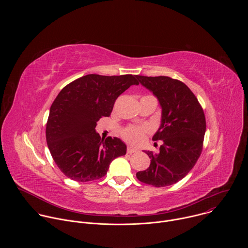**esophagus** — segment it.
<instances>
[{
  "instance_id": "obj_1",
  "label": "esophagus",
  "mask_w": 248,
  "mask_h": 248,
  "mask_svg": "<svg viewBox=\"0 0 248 248\" xmlns=\"http://www.w3.org/2000/svg\"><path fill=\"white\" fill-rule=\"evenodd\" d=\"M126 151H127V153H128V154H132V153H135V152H137V149H136V148H134V147L128 146Z\"/></svg>"
}]
</instances>
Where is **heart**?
<instances>
[{"label":"heart","mask_w":248,"mask_h":248,"mask_svg":"<svg viewBox=\"0 0 248 248\" xmlns=\"http://www.w3.org/2000/svg\"><path fill=\"white\" fill-rule=\"evenodd\" d=\"M145 132H146V128L129 125L123 129L122 135H123L124 139L125 141H127V142H129L131 144L138 145V144H141L143 142Z\"/></svg>","instance_id":"heart-1"}]
</instances>
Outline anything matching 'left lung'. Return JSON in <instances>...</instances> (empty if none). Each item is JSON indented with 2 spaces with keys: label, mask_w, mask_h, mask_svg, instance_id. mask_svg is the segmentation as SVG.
Segmentation results:
<instances>
[{
  "label": "left lung",
  "mask_w": 248,
  "mask_h": 248,
  "mask_svg": "<svg viewBox=\"0 0 248 248\" xmlns=\"http://www.w3.org/2000/svg\"><path fill=\"white\" fill-rule=\"evenodd\" d=\"M137 79L159 100L161 125L153 140H162L158 153L145 151L151 159L148 169L136 172L146 185L164 187L178 183L194 167L203 148L205 115L192 91L169 77L137 76Z\"/></svg>",
  "instance_id": "8db88e82"
}]
</instances>
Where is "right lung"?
Here are the masks:
<instances>
[{
	"instance_id": "obj_1",
	"label": "right lung",
	"mask_w": 248,
	"mask_h": 248,
	"mask_svg": "<svg viewBox=\"0 0 248 248\" xmlns=\"http://www.w3.org/2000/svg\"><path fill=\"white\" fill-rule=\"evenodd\" d=\"M137 76L87 75L64 86L53 102L46 125V140L51 155L68 179L86 183L107 173L111 162L126 153L120 138L101 139L95 127L109 117L117 98Z\"/></svg>"
}]
</instances>
